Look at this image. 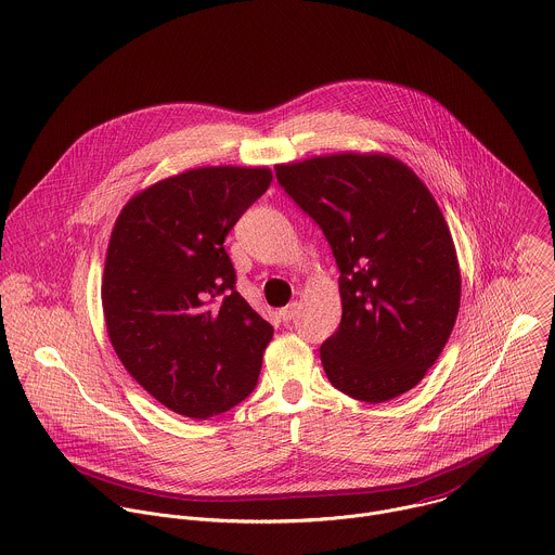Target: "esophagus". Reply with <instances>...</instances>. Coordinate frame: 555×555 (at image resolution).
<instances>
[{
	"label": "esophagus",
	"mask_w": 555,
	"mask_h": 555,
	"mask_svg": "<svg viewBox=\"0 0 555 555\" xmlns=\"http://www.w3.org/2000/svg\"><path fill=\"white\" fill-rule=\"evenodd\" d=\"M297 310H299V304H297V301H293V304H288L286 308H282V310H280V319H282L284 323H288V321H293V319H295Z\"/></svg>",
	"instance_id": "obj_1"
}]
</instances>
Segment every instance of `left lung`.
<instances>
[{
	"mask_svg": "<svg viewBox=\"0 0 555 555\" xmlns=\"http://www.w3.org/2000/svg\"><path fill=\"white\" fill-rule=\"evenodd\" d=\"M323 230L340 271L343 321L321 347L334 387L383 402L415 387L443 351L461 301L448 223L424 183L385 155L275 166Z\"/></svg>",
	"mask_w": 555,
	"mask_h": 555,
	"instance_id": "obj_1",
	"label": "left lung"
}]
</instances>
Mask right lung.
Listing matches in <instances>:
<instances>
[{
	"label": "right lung",
	"instance_id": "right-lung-1",
	"mask_svg": "<svg viewBox=\"0 0 555 555\" xmlns=\"http://www.w3.org/2000/svg\"><path fill=\"white\" fill-rule=\"evenodd\" d=\"M273 181L267 168H199L138 193L116 219L103 310L116 356L162 404L206 420L245 400L273 327L236 291L223 247Z\"/></svg>",
	"mask_w": 555,
	"mask_h": 555
}]
</instances>
